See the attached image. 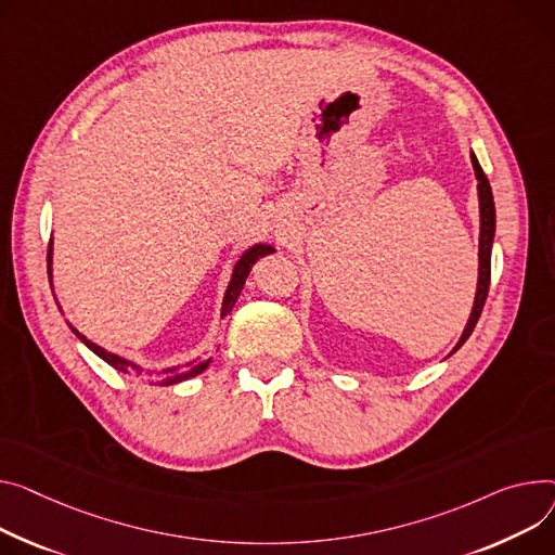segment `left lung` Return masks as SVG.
Here are the masks:
<instances>
[{"mask_svg":"<svg viewBox=\"0 0 555 555\" xmlns=\"http://www.w3.org/2000/svg\"><path fill=\"white\" fill-rule=\"evenodd\" d=\"M470 163L475 169V178H477V201H479V249H477V287H475V301L468 314V321L462 330V337L455 344V348L451 350L457 352L462 348V344L470 337V332L482 314L487 294H489V281H491V249H493V238H495V203H493V192L489 178L485 176L482 167H479L475 154L470 152Z\"/></svg>","mask_w":555,"mask_h":555,"instance_id":"1","label":"left lung"}]
</instances>
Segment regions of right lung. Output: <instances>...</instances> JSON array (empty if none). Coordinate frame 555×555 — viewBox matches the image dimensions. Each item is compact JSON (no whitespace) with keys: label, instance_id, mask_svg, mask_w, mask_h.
I'll list each match as a JSON object with an SVG mask.
<instances>
[{"label":"right lung","instance_id":"1","mask_svg":"<svg viewBox=\"0 0 555 555\" xmlns=\"http://www.w3.org/2000/svg\"><path fill=\"white\" fill-rule=\"evenodd\" d=\"M276 249L270 245V243H254L251 247H247L243 254H241V258L238 261L234 263V270H232V279H230V283H228V289H225V294H223V304H220V319H225L232 310H234V306H236V301H238V297H241V292H243V285H245V281H247V276H249V272H251V268H254V263L258 261V258H263V256H268V254H274ZM47 261H49V281H51V285H53V238H51V243H49V254H47ZM68 327L76 332V337L91 350V352H95L102 361H106L108 365H114L116 371H120V373H135V375H142V373H146L150 377H156V379H160V384L163 386H171V384H180V382H184V379H192V377H196V375H201L205 367L211 363V357L209 359H205V361H196V359H192V361H188V363H178V365H169V367H163V371H158V373H154V371H144L142 365H138L135 361H131V359H125V357H120V354H116V352H108V350H104L102 346H98V344H93L91 339H87L82 332L78 330V327H73L70 323H68Z\"/></svg>","mask_w":555,"mask_h":555}]
</instances>
